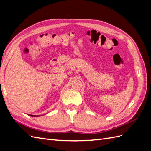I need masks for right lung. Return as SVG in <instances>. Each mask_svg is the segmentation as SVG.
Masks as SVG:
<instances>
[{
    "mask_svg": "<svg viewBox=\"0 0 151 151\" xmlns=\"http://www.w3.org/2000/svg\"><path fill=\"white\" fill-rule=\"evenodd\" d=\"M31 116H33V117H36V116H40L39 115H29Z\"/></svg>",
    "mask_w": 151,
    "mask_h": 151,
    "instance_id": "add662e5",
    "label": "right lung"
}]
</instances>
